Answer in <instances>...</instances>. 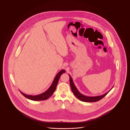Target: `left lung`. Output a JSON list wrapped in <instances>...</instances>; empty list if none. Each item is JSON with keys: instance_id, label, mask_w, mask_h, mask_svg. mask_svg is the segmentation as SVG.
Instances as JSON below:
<instances>
[{"instance_id": "obj_1", "label": "left lung", "mask_w": 130, "mask_h": 130, "mask_svg": "<svg viewBox=\"0 0 130 130\" xmlns=\"http://www.w3.org/2000/svg\"><path fill=\"white\" fill-rule=\"evenodd\" d=\"M69 75L70 76V86H71V88L72 92L74 93V95L78 99H79L80 100L82 101H83V102H92L98 101L100 100H101L102 99H103L105 95L111 90V89L113 88V87H112V88H111V89L110 90H109L108 92L105 93L101 95L96 96H86V95H84L81 94L78 91V90L77 89V88L74 85L72 78L71 77V76H70V74H69Z\"/></svg>"}]
</instances>
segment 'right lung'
I'll list each match as a JSON object with an SVG mask.
<instances>
[{
  "instance_id": "obj_1",
  "label": "right lung",
  "mask_w": 130,
  "mask_h": 130,
  "mask_svg": "<svg viewBox=\"0 0 130 130\" xmlns=\"http://www.w3.org/2000/svg\"><path fill=\"white\" fill-rule=\"evenodd\" d=\"M66 71L64 70H61L57 74H56L55 78H54V80L53 81L51 86L46 91L41 94L36 95H31L26 94L25 93H22L20 91H19L24 96H25V98L32 100L41 101V100H45L48 99L50 96H52V95L53 94L54 92L55 91L56 86L57 85L60 76L63 73H64Z\"/></svg>"
}]
</instances>
